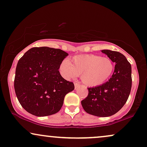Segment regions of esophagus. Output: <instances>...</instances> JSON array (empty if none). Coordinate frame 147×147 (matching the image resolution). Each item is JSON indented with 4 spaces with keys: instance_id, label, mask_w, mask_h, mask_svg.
<instances>
[{
    "instance_id": "esophagus-1",
    "label": "esophagus",
    "mask_w": 147,
    "mask_h": 147,
    "mask_svg": "<svg viewBox=\"0 0 147 147\" xmlns=\"http://www.w3.org/2000/svg\"><path fill=\"white\" fill-rule=\"evenodd\" d=\"M80 86V84L78 83V82H76L75 84H74V86H75V89H77Z\"/></svg>"
}]
</instances>
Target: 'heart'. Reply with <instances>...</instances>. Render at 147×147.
Wrapping results in <instances>:
<instances>
[{"instance_id": "obj_1", "label": "heart", "mask_w": 147, "mask_h": 147, "mask_svg": "<svg viewBox=\"0 0 147 147\" xmlns=\"http://www.w3.org/2000/svg\"><path fill=\"white\" fill-rule=\"evenodd\" d=\"M60 70L66 79H74L81 76L82 80L86 85L96 86L111 77L114 64L109 57L82 55L74 57L72 63L64 60L61 64Z\"/></svg>"}]
</instances>
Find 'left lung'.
<instances>
[{
  "label": "left lung",
  "instance_id": "left-lung-1",
  "mask_svg": "<svg viewBox=\"0 0 147 147\" xmlns=\"http://www.w3.org/2000/svg\"><path fill=\"white\" fill-rule=\"evenodd\" d=\"M115 63L111 78L102 85L88 88V95L81 101L86 113L98 117H109L123 107L132 88V67L124 55L117 51L102 50Z\"/></svg>",
  "mask_w": 147,
  "mask_h": 147
}]
</instances>
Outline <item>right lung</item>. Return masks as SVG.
I'll return each instance as SVG.
<instances>
[{"label": "right lung", "mask_w": 147, "mask_h": 147, "mask_svg": "<svg viewBox=\"0 0 147 147\" xmlns=\"http://www.w3.org/2000/svg\"><path fill=\"white\" fill-rule=\"evenodd\" d=\"M68 55L65 51L50 47H34L19 60L15 70L14 88L26 111L38 117L53 115L60 111L65 96L74 90L59 71Z\"/></svg>", "instance_id": "1"}]
</instances>
